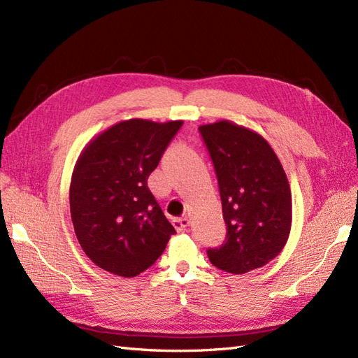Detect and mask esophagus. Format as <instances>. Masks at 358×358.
Here are the masks:
<instances>
[{"instance_id": "34e87169", "label": "esophagus", "mask_w": 358, "mask_h": 358, "mask_svg": "<svg viewBox=\"0 0 358 358\" xmlns=\"http://www.w3.org/2000/svg\"><path fill=\"white\" fill-rule=\"evenodd\" d=\"M173 225H175V229L178 231H187L188 227H189V220L188 218H179L173 221Z\"/></svg>"}]
</instances>
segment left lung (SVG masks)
<instances>
[{
    "label": "left lung",
    "mask_w": 358,
    "mask_h": 358,
    "mask_svg": "<svg viewBox=\"0 0 358 358\" xmlns=\"http://www.w3.org/2000/svg\"><path fill=\"white\" fill-rule=\"evenodd\" d=\"M220 183L227 239L210 263L243 275L282 251L291 231V189L278 155L254 129L229 119L200 125Z\"/></svg>",
    "instance_id": "8db88e82"
}]
</instances>
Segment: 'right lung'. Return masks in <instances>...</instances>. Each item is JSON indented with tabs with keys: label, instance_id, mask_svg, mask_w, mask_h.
Listing matches in <instances>:
<instances>
[{
	"label": "right lung",
	"instance_id": "add662e5",
	"mask_svg": "<svg viewBox=\"0 0 358 358\" xmlns=\"http://www.w3.org/2000/svg\"><path fill=\"white\" fill-rule=\"evenodd\" d=\"M183 121L127 119L83 148L71 175L70 212L76 237L94 264L134 278L164 252L173 227L148 178Z\"/></svg>",
	"mask_w": 358,
	"mask_h": 358
}]
</instances>
